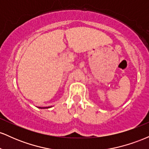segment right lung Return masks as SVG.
I'll list each match as a JSON object with an SVG mask.
<instances>
[{
    "mask_svg": "<svg viewBox=\"0 0 149 149\" xmlns=\"http://www.w3.org/2000/svg\"><path fill=\"white\" fill-rule=\"evenodd\" d=\"M40 108V109H47V108H49V107H38Z\"/></svg>",
    "mask_w": 149,
    "mask_h": 149,
    "instance_id": "1",
    "label": "right lung"
}]
</instances>
